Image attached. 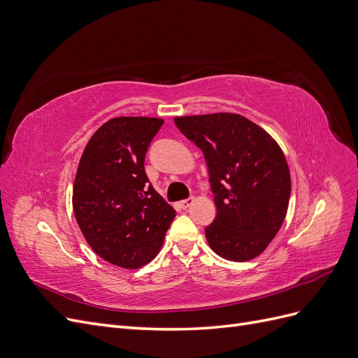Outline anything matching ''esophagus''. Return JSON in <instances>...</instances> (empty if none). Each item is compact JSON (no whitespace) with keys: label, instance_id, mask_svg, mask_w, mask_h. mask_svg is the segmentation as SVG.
I'll list each match as a JSON object with an SVG mask.
<instances>
[{"label":"esophagus","instance_id":"34e87169","mask_svg":"<svg viewBox=\"0 0 358 358\" xmlns=\"http://www.w3.org/2000/svg\"><path fill=\"white\" fill-rule=\"evenodd\" d=\"M192 203H194V197H189V199H187V200H182V201H180V206H182L183 209H188Z\"/></svg>","mask_w":358,"mask_h":358}]
</instances>
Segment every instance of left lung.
<instances>
[{"label": "left lung", "mask_w": 358, "mask_h": 358, "mask_svg": "<svg viewBox=\"0 0 358 358\" xmlns=\"http://www.w3.org/2000/svg\"><path fill=\"white\" fill-rule=\"evenodd\" d=\"M175 124L208 164L216 218L204 231L212 251L237 263L258 257L288 209L291 176L282 149L237 113L178 116Z\"/></svg>", "instance_id": "1"}]
</instances>
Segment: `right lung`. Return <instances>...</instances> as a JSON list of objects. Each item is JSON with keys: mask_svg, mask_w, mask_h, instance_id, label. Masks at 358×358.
<instances>
[{"mask_svg": "<svg viewBox=\"0 0 358 358\" xmlns=\"http://www.w3.org/2000/svg\"><path fill=\"white\" fill-rule=\"evenodd\" d=\"M164 121L121 116L90 138L73 185V210L92 251L122 268L154 259L176 210L149 183L145 155Z\"/></svg>", "mask_w": 358, "mask_h": 358, "instance_id": "1", "label": "right lung"}]
</instances>
